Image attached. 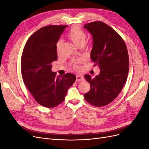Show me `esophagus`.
<instances>
[{
    "label": "esophagus",
    "mask_w": 149,
    "mask_h": 149,
    "mask_svg": "<svg viewBox=\"0 0 149 149\" xmlns=\"http://www.w3.org/2000/svg\"><path fill=\"white\" fill-rule=\"evenodd\" d=\"M83 80H84V78L83 76H80V75H76V81H82Z\"/></svg>",
    "instance_id": "obj_1"
}]
</instances>
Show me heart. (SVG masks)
Instances as JSON below:
<instances>
[{"instance_id":"obj_1","label":"heart","mask_w":149,"mask_h":149,"mask_svg":"<svg viewBox=\"0 0 149 149\" xmlns=\"http://www.w3.org/2000/svg\"><path fill=\"white\" fill-rule=\"evenodd\" d=\"M68 37L73 43L77 47H80L83 45L85 42L86 37V33L85 31L79 26H74L72 27L68 33ZM61 43V40H59L56 43V49H58ZM79 61L76 62L73 64V67L76 70L79 68V65H78Z\"/></svg>"}]
</instances>
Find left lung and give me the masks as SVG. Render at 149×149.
I'll list each match as a JSON object with an SVG mask.
<instances>
[{
	"label": "left lung",
	"instance_id": "obj_1",
	"mask_svg": "<svg viewBox=\"0 0 149 149\" xmlns=\"http://www.w3.org/2000/svg\"><path fill=\"white\" fill-rule=\"evenodd\" d=\"M93 35L91 59L98 66L100 73L84 78L90 84V91L84 94L85 100L96 107L104 106L118 96L127 78L129 69L127 47L120 36L101 21L84 25Z\"/></svg>",
	"mask_w": 149,
	"mask_h": 149
}]
</instances>
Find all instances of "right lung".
Segmentation results:
<instances>
[{
	"mask_svg": "<svg viewBox=\"0 0 149 149\" xmlns=\"http://www.w3.org/2000/svg\"><path fill=\"white\" fill-rule=\"evenodd\" d=\"M67 25H47L31 35L21 57V73L26 87L39 104L55 107L65 100L76 76H56L52 63L57 60L56 43Z\"/></svg>",
	"mask_w": 149,
	"mask_h": 149,
	"instance_id": "add662e5",
	"label": "right lung"
}]
</instances>
